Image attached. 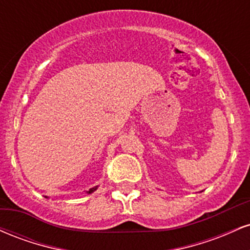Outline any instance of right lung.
<instances>
[{
  "instance_id": "right-lung-1",
  "label": "right lung",
  "mask_w": 250,
  "mask_h": 250,
  "mask_svg": "<svg viewBox=\"0 0 250 250\" xmlns=\"http://www.w3.org/2000/svg\"><path fill=\"white\" fill-rule=\"evenodd\" d=\"M97 187H99V186H96V187H94V188H90V189H89L88 191H85V193H87V194H91V193H94V191H95L96 189H97Z\"/></svg>"
}]
</instances>
